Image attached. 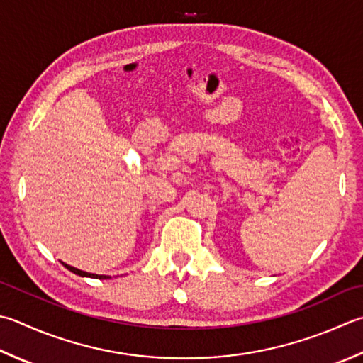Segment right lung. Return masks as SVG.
<instances>
[{"instance_id": "1", "label": "right lung", "mask_w": 363, "mask_h": 363, "mask_svg": "<svg viewBox=\"0 0 363 363\" xmlns=\"http://www.w3.org/2000/svg\"><path fill=\"white\" fill-rule=\"evenodd\" d=\"M64 264V267H67L70 272H74V274H77V275H80V277H91V279H99V280H104V279H110L108 275H97V274H89V272H84V271H80V269H77V267H72V266H69V264H66V262H62Z\"/></svg>"}]
</instances>
